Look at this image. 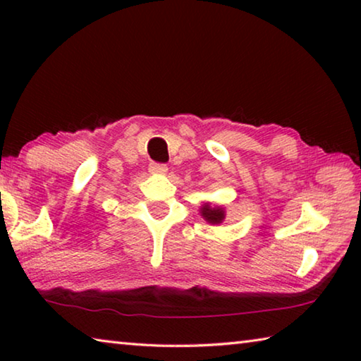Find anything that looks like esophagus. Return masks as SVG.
<instances>
[{
  "label": "esophagus",
  "mask_w": 361,
  "mask_h": 361,
  "mask_svg": "<svg viewBox=\"0 0 361 361\" xmlns=\"http://www.w3.org/2000/svg\"><path fill=\"white\" fill-rule=\"evenodd\" d=\"M149 172L154 173V175H164L167 172V166H166V164H161V162H151L149 164Z\"/></svg>",
  "instance_id": "1"
}]
</instances>
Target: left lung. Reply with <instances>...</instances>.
<instances>
[{"instance_id":"left-lung-1","label":"left lung","mask_w":361,"mask_h":361,"mask_svg":"<svg viewBox=\"0 0 361 361\" xmlns=\"http://www.w3.org/2000/svg\"><path fill=\"white\" fill-rule=\"evenodd\" d=\"M202 216L207 219L209 223H213V224H218L221 223L224 219V212L221 209H210L209 205L202 207Z\"/></svg>"}]
</instances>
